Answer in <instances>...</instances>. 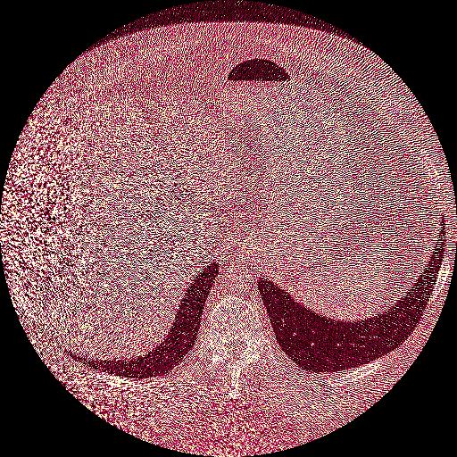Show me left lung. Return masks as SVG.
<instances>
[{
  "label": "left lung",
  "mask_w": 457,
  "mask_h": 457,
  "mask_svg": "<svg viewBox=\"0 0 457 457\" xmlns=\"http://www.w3.org/2000/svg\"><path fill=\"white\" fill-rule=\"evenodd\" d=\"M420 207L422 205L419 204V209ZM442 233L444 229H439V237ZM441 243V237H437L428 265L405 297L386 312L358 322H339L315 314L280 287L260 278L258 290L278 346L292 361L311 373L356 368L402 346L422 319L425 305L434 290L444 256Z\"/></svg>",
  "instance_id": "8db88e82"
}]
</instances>
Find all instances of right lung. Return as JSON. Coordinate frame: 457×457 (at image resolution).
Instances as JSON below:
<instances>
[{"label":"right lung","instance_id":"right-lung-1","mask_svg":"<svg viewBox=\"0 0 457 457\" xmlns=\"http://www.w3.org/2000/svg\"><path fill=\"white\" fill-rule=\"evenodd\" d=\"M216 273H218L216 263L209 265L201 273H197L195 280H192V284H189L186 297L179 305V314L173 322L172 329L160 346L152 349L142 358H137L131 361H126V360L91 361L89 360L86 364L95 370H103V371L116 373L125 378H155L172 371L197 341L205 297L212 287Z\"/></svg>","mask_w":457,"mask_h":457}]
</instances>
